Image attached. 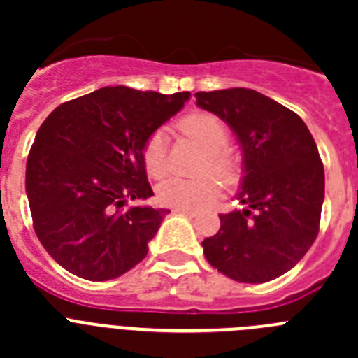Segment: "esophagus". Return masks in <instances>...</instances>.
<instances>
[{
  "label": "esophagus",
  "mask_w": 358,
  "mask_h": 358,
  "mask_svg": "<svg viewBox=\"0 0 358 358\" xmlns=\"http://www.w3.org/2000/svg\"><path fill=\"white\" fill-rule=\"evenodd\" d=\"M173 213H182V215H188V217H195V210L192 208H172Z\"/></svg>",
  "instance_id": "esophagus-1"
}]
</instances>
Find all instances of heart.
Returning a JSON list of instances; mask_svg holds the SVG:
<instances>
[{"instance_id":"b5f03b06","label":"heart","mask_w":358,"mask_h":358,"mask_svg":"<svg viewBox=\"0 0 358 358\" xmlns=\"http://www.w3.org/2000/svg\"><path fill=\"white\" fill-rule=\"evenodd\" d=\"M179 129L206 150V157L202 163L204 169H210L224 182L235 179V163L224 150L229 140V132L224 122L210 113L197 110L185 116L179 122ZM143 163L150 177H161L166 172V141L163 131H156L147 140L143 147ZM217 192L218 182L213 176H201L194 179L170 176L157 185L159 202L172 208L197 206L210 201Z\"/></svg>"}]
</instances>
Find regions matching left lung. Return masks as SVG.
I'll return each instance as SVG.
<instances>
[{"mask_svg":"<svg viewBox=\"0 0 358 358\" xmlns=\"http://www.w3.org/2000/svg\"><path fill=\"white\" fill-rule=\"evenodd\" d=\"M197 106L226 122L242 148V210L220 217L204 256L240 283H265L301 260L319 233L324 169L296 113L255 90L195 93Z\"/></svg>","mask_w":358,"mask_h":358,"instance_id":"1","label":"left lung"}]
</instances>
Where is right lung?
<instances>
[{
    "instance_id": "right-lung-1",
    "label": "right lung",
    "mask_w": 358,
    "mask_h": 358,
    "mask_svg": "<svg viewBox=\"0 0 358 358\" xmlns=\"http://www.w3.org/2000/svg\"><path fill=\"white\" fill-rule=\"evenodd\" d=\"M188 98L102 87L44 120L28 154L27 195L37 238L61 267L106 281L147 256L169 210L125 206L154 195L143 147Z\"/></svg>"
}]
</instances>
